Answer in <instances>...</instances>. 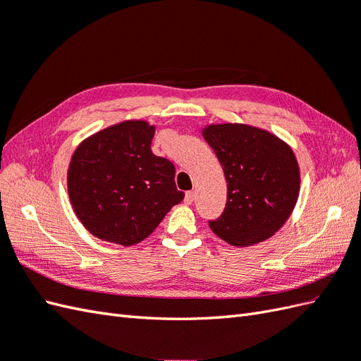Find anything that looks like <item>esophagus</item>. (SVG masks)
<instances>
[{"mask_svg":"<svg viewBox=\"0 0 361 361\" xmlns=\"http://www.w3.org/2000/svg\"><path fill=\"white\" fill-rule=\"evenodd\" d=\"M192 201H194V192L189 190V192H186V195H184V203L192 204Z\"/></svg>","mask_w":361,"mask_h":361,"instance_id":"1","label":"esophagus"}]
</instances>
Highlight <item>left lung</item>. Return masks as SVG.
Returning a JSON list of instances; mask_svg holds the SVG:
<instances>
[{"mask_svg":"<svg viewBox=\"0 0 361 361\" xmlns=\"http://www.w3.org/2000/svg\"><path fill=\"white\" fill-rule=\"evenodd\" d=\"M201 133L228 183L224 212L209 221L212 232L235 247L271 238L298 200L300 167L294 150L274 133L249 124H209Z\"/></svg>","mask_w":361,"mask_h":361,"instance_id":"left-lung-1","label":"left lung"}]
</instances>
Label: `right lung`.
Instances as JSON below:
<instances>
[{"instance_id":"right-lung-1","label":"right lung","mask_w":361,"mask_h":361,"mask_svg":"<svg viewBox=\"0 0 361 361\" xmlns=\"http://www.w3.org/2000/svg\"><path fill=\"white\" fill-rule=\"evenodd\" d=\"M155 126L128 120L90 135L75 149L67 192L75 215L99 240L132 246L147 238L184 198L175 167L150 150Z\"/></svg>"}]
</instances>
